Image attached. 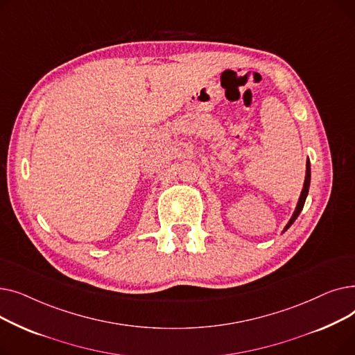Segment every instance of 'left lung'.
I'll use <instances>...</instances> for the list:
<instances>
[{
	"label": "left lung",
	"mask_w": 355,
	"mask_h": 355,
	"mask_svg": "<svg viewBox=\"0 0 355 355\" xmlns=\"http://www.w3.org/2000/svg\"><path fill=\"white\" fill-rule=\"evenodd\" d=\"M309 184H311V164H309V159H308V161H306V175H305V182H304V189H302V191H301L300 201H297L296 209H295V211H293V214H292V217H291V220H289V223L286 225V227H285L284 232H286V230L292 226V223L297 218V216H300V213L302 211L305 200H306V196H308V191H309Z\"/></svg>",
	"instance_id": "8db88e82"
}]
</instances>
